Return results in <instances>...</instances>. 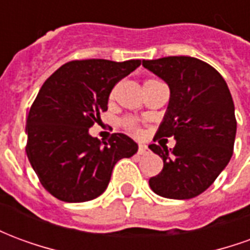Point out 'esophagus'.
<instances>
[{
  "label": "esophagus",
  "instance_id": "34e87169",
  "mask_svg": "<svg viewBox=\"0 0 250 250\" xmlns=\"http://www.w3.org/2000/svg\"><path fill=\"white\" fill-rule=\"evenodd\" d=\"M147 146L146 145H139V147H138V154H141V155H145L147 152Z\"/></svg>",
  "mask_w": 250,
  "mask_h": 250
}]
</instances>
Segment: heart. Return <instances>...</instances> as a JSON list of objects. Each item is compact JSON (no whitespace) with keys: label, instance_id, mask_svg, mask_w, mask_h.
Segmentation results:
<instances>
[{"label":"heart","instance_id":"1","mask_svg":"<svg viewBox=\"0 0 250 250\" xmlns=\"http://www.w3.org/2000/svg\"><path fill=\"white\" fill-rule=\"evenodd\" d=\"M148 82V80H147ZM123 125H125V128L128 131H131V132H139V128H138V125H136L135 120L134 119H125L123 120Z\"/></svg>","mask_w":250,"mask_h":250}]
</instances>
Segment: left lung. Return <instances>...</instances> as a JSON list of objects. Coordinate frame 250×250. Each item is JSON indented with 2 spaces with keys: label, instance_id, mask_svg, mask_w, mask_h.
<instances>
[{
  "label": "left lung",
  "instance_id": "1",
  "mask_svg": "<svg viewBox=\"0 0 250 250\" xmlns=\"http://www.w3.org/2000/svg\"><path fill=\"white\" fill-rule=\"evenodd\" d=\"M143 66L167 83L170 102L158 138H175V147L150 145L163 159L148 181L155 194L190 199L204 193L233 155L237 122L228 84L208 62L188 56L143 60Z\"/></svg>",
  "mask_w": 250,
  "mask_h": 250
}]
</instances>
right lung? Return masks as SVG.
<instances>
[{
    "instance_id": "add662e5",
    "label": "right lung",
    "mask_w": 250,
    "mask_h": 250,
    "mask_svg": "<svg viewBox=\"0 0 250 250\" xmlns=\"http://www.w3.org/2000/svg\"><path fill=\"white\" fill-rule=\"evenodd\" d=\"M141 60H75L48 77L26 119V155L46 191L64 202H85L107 188L112 168L138 151L125 134L108 142L89 135L107 111L115 84Z\"/></svg>"
}]
</instances>
